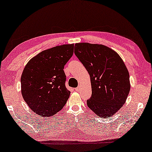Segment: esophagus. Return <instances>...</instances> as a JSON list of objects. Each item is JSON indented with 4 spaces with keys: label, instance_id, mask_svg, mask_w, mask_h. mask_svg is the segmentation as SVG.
Returning <instances> with one entry per match:
<instances>
[{
    "label": "esophagus",
    "instance_id": "obj_1",
    "mask_svg": "<svg viewBox=\"0 0 152 152\" xmlns=\"http://www.w3.org/2000/svg\"><path fill=\"white\" fill-rule=\"evenodd\" d=\"M80 89H81V87H76L75 89V91H79Z\"/></svg>",
    "mask_w": 152,
    "mask_h": 152
}]
</instances>
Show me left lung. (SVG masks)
<instances>
[{
  "label": "left lung",
  "instance_id": "1",
  "mask_svg": "<svg viewBox=\"0 0 152 152\" xmlns=\"http://www.w3.org/2000/svg\"><path fill=\"white\" fill-rule=\"evenodd\" d=\"M74 53L90 76L92 95L87 101L88 107L102 118L113 116L126 102L131 87L124 61L103 45L76 43Z\"/></svg>",
  "mask_w": 152,
  "mask_h": 152
}]
</instances>
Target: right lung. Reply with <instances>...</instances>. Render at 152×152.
Instances as JSON below:
<instances>
[{
	"label": "right lung",
	"instance_id": "add662e5",
	"mask_svg": "<svg viewBox=\"0 0 152 152\" xmlns=\"http://www.w3.org/2000/svg\"><path fill=\"white\" fill-rule=\"evenodd\" d=\"M74 44L42 50L26 63L20 78L23 99L34 113L50 117L62 110L70 91L64 66L73 54Z\"/></svg>",
	"mask_w": 152,
	"mask_h": 152
}]
</instances>
